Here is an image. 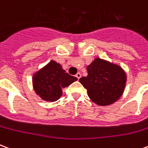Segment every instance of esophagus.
Returning <instances> with one entry per match:
<instances>
[{"mask_svg":"<svg viewBox=\"0 0 148 148\" xmlns=\"http://www.w3.org/2000/svg\"><path fill=\"white\" fill-rule=\"evenodd\" d=\"M81 76H82V75H81L80 73H77V74L75 75V77H77V79H79V78H80V77H81Z\"/></svg>","mask_w":148,"mask_h":148,"instance_id":"esophagus-1","label":"esophagus"}]
</instances>
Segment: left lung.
<instances>
[{"mask_svg":"<svg viewBox=\"0 0 148 148\" xmlns=\"http://www.w3.org/2000/svg\"><path fill=\"white\" fill-rule=\"evenodd\" d=\"M88 75L79 79L93 102L109 106L117 101L124 92L126 74L120 66L95 58L87 66Z\"/></svg>","mask_w":148,"mask_h":148,"instance_id":"left-lung-1","label":"left lung"}]
</instances>
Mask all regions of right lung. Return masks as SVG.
<instances>
[{
	"instance_id": "obj_1",
	"label": "right lung",
	"mask_w": 148,
	"mask_h": 148,
	"mask_svg": "<svg viewBox=\"0 0 148 148\" xmlns=\"http://www.w3.org/2000/svg\"><path fill=\"white\" fill-rule=\"evenodd\" d=\"M77 80V77L66 73L61 65L55 61H51L45 67L38 71L32 79L36 93L47 101L59 99L62 94V88Z\"/></svg>"
}]
</instances>
